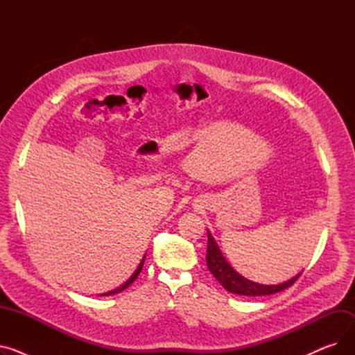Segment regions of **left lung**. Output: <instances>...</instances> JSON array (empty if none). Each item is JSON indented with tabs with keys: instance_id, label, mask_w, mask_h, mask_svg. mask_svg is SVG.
I'll return each instance as SVG.
<instances>
[{
	"instance_id": "left-lung-1",
	"label": "left lung",
	"mask_w": 355,
	"mask_h": 355,
	"mask_svg": "<svg viewBox=\"0 0 355 355\" xmlns=\"http://www.w3.org/2000/svg\"><path fill=\"white\" fill-rule=\"evenodd\" d=\"M207 266L209 270L214 275V277L220 282V285L225 288L230 293L236 295H245V296H263V295H272L276 292H281L291 285L295 284L297 277L302 275V272L293 276L289 281L279 284V285H262V284H256L253 281H249L245 276H241L239 272H236L232 265L227 262L226 257L223 256L218 245L216 243L214 237L211 233L207 230Z\"/></svg>"
}]
</instances>
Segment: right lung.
Masks as SVG:
<instances>
[{"label":"right lung","instance_id":"right-lung-1","mask_svg":"<svg viewBox=\"0 0 355 355\" xmlns=\"http://www.w3.org/2000/svg\"><path fill=\"white\" fill-rule=\"evenodd\" d=\"M144 262H145V256H144V259L141 260V263H139V266H138V269L134 272V275L132 276H130L129 279H128V281L122 285V286H119V288H116V289H114V291H110V292H106V293H102V296H109V295H115V293H119V292H122L123 289H126L130 284H132L134 281H135V279L138 277V275L141 273V270H142V268H144Z\"/></svg>","mask_w":355,"mask_h":355}]
</instances>
